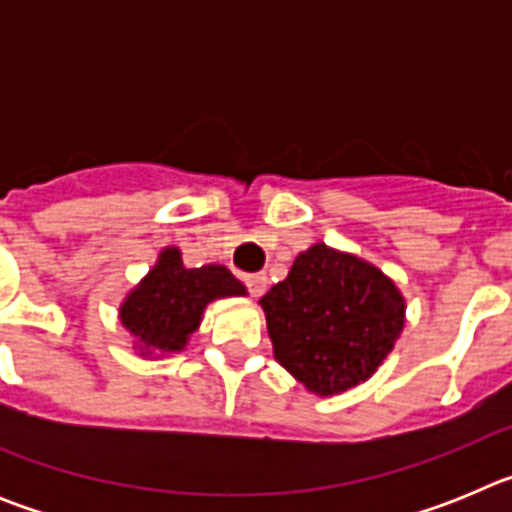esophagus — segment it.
<instances>
[{"instance_id": "obj_1", "label": "esophagus", "mask_w": 512, "mask_h": 512, "mask_svg": "<svg viewBox=\"0 0 512 512\" xmlns=\"http://www.w3.org/2000/svg\"><path fill=\"white\" fill-rule=\"evenodd\" d=\"M246 284L253 297H261L266 292V287H269V279H266V274H248Z\"/></svg>"}]
</instances>
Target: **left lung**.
<instances>
[{
	"mask_svg": "<svg viewBox=\"0 0 512 512\" xmlns=\"http://www.w3.org/2000/svg\"><path fill=\"white\" fill-rule=\"evenodd\" d=\"M274 359L307 392L343 395L377 372L405 328L408 302L379 266L312 243L259 300Z\"/></svg>",
	"mask_w": 512,
	"mask_h": 512,
	"instance_id": "obj_1",
	"label": "left lung"
}]
</instances>
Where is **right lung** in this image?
<instances>
[{
  "mask_svg": "<svg viewBox=\"0 0 512 512\" xmlns=\"http://www.w3.org/2000/svg\"><path fill=\"white\" fill-rule=\"evenodd\" d=\"M246 295V284L238 282L228 266L187 269L179 246H164L146 277L125 292L117 318L133 338L135 354L164 359L189 346L210 302Z\"/></svg>",
  "mask_w": 512,
  "mask_h": 512,
  "instance_id": "right-lung-1",
  "label": "right lung"
}]
</instances>
